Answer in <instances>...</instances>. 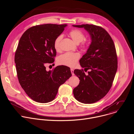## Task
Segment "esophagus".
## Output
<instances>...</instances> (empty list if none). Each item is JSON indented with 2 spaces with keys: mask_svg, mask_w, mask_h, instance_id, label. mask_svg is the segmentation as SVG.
I'll return each instance as SVG.
<instances>
[{
  "mask_svg": "<svg viewBox=\"0 0 134 134\" xmlns=\"http://www.w3.org/2000/svg\"><path fill=\"white\" fill-rule=\"evenodd\" d=\"M70 71H71V72L72 75V76L75 75V74H74V69L71 68V69H70Z\"/></svg>",
  "mask_w": 134,
  "mask_h": 134,
  "instance_id": "1",
  "label": "esophagus"
}]
</instances>
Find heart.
<instances>
[{"instance_id": "obj_1", "label": "heart", "mask_w": 134, "mask_h": 134, "mask_svg": "<svg viewBox=\"0 0 134 134\" xmlns=\"http://www.w3.org/2000/svg\"><path fill=\"white\" fill-rule=\"evenodd\" d=\"M72 39L76 43L81 42V47L83 48H87L90 43V41L85 39L84 33L78 29H73L69 33ZM63 38L62 35L57 36L54 39L53 46L57 51L60 50V42ZM80 58V54L77 52H66L59 56L58 59V63L63 65L73 67L77 64L78 60Z\"/></svg>"}]
</instances>
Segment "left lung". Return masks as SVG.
Segmentation results:
<instances>
[{"mask_svg": "<svg viewBox=\"0 0 134 134\" xmlns=\"http://www.w3.org/2000/svg\"><path fill=\"white\" fill-rule=\"evenodd\" d=\"M84 28L90 35L91 43L86 53L80 60L83 69H75L79 85L73 90L75 98L80 102L91 104L96 102L108 93L117 72V55L114 42L103 28L92 24L75 25Z\"/></svg>", "mask_w": 134, "mask_h": 134, "instance_id": "8db88e82", "label": "left lung"}]
</instances>
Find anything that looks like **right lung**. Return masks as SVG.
I'll list each match as a JSON object with an SVG mask.
<instances>
[{
    "instance_id": "add662e5",
    "label": "right lung",
    "mask_w": 134,
    "mask_h": 134,
    "mask_svg": "<svg viewBox=\"0 0 134 134\" xmlns=\"http://www.w3.org/2000/svg\"><path fill=\"white\" fill-rule=\"evenodd\" d=\"M67 24H46L32 26L22 35L15 54L17 77L21 87L33 100L48 103L55 98L59 86L71 76L70 68L58 66L46 70L54 62L53 43Z\"/></svg>"
}]
</instances>
